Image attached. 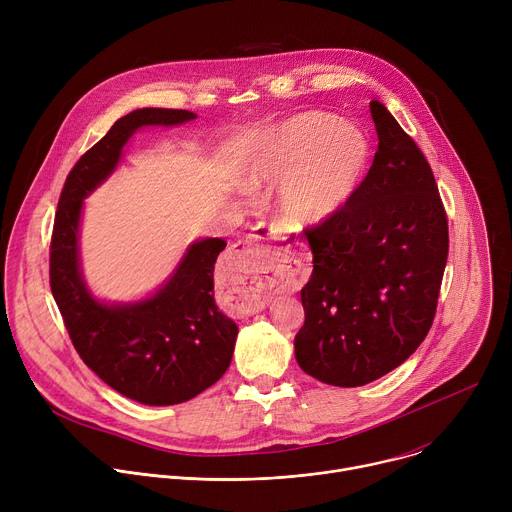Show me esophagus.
Masks as SVG:
<instances>
[{"instance_id": "34e87169", "label": "esophagus", "mask_w": 512, "mask_h": 512, "mask_svg": "<svg viewBox=\"0 0 512 512\" xmlns=\"http://www.w3.org/2000/svg\"><path fill=\"white\" fill-rule=\"evenodd\" d=\"M275 229L269 227V225H259L255 229V233L245 239V241H239L233 249V257L235 259H247L251 261L257 269H265L271 261H273V249L271 245H267V239L275 237ZM269 298L263 289H257L255 294L251 296V302H249V312H261L265 306H267Z\"/></svg>"}]
</instances>
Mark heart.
Wrapping results in <instances>:
<instances>
[{"instance_id":"1","label":"heart","mask_w":512,"mask_h":512,"mask_svg":"<svg viewBox=\"0 0 512 512\" xmlns=\"http://www.w3.org/2000/svg\"><path fill=\"white\" fill-rule=\"evenodd\" d=\"M369 168L371 145L360 129L326 113H300L259 137L247 182L283 178L279 210L298 225H314L352 200Z\"/></svg>"}]
</instances>
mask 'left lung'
Returning <instances> with one entry per match:
<instances>
[{"instance_id":"1","label":"left lung","mask_w":512,"mask_h":512,"mask_svg":"<svg viewBox=\"0 0 512 512\" xmlns=\"http://www.w3.org/2000/svg\"><path fill=\"white\" fill-rule=\"evenodd\" d=\"M379 150L352 200L306 229L314 271L296 334L304 373L360 387L397 369L427 336L448 261V216L417 143L371 101Z\"/></svg>"}]
</instances>
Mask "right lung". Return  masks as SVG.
Listing matches in <instances>:
<instances>
[{
  "mask_svg": "<svg viewBox=\"0 0 512 512\" xmlns=\"http://www.w3.org/2000/svg\"><path fill=\"white\" fill-rule=\"evenodd\" d=\"M196 119L184 109H135L66 176L50 241V289L64 326L87 367L117 393L143 405L184 403L225 375L237 324L214 304V263L227 243L202 239L150 300L127 306L97 302L79 269L83 198L117 166L123 145L143 125Z\"/></svg>",
  "mask_w": 512,
  "mask_h": 512,
  "instance_id": "add662e5",
  "label": "right lung"
}]
</instances>
